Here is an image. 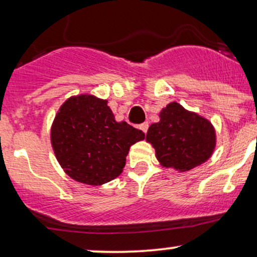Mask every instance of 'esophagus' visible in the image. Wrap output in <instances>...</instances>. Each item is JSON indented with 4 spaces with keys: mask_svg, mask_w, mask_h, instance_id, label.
I'll use <instances>...</instances> for the list:
<instances>
[{
    "mask_svg": "<svg viewBox=\"0 0 257 257\" xmlns=\"http://www.w3.org/2000/svg\"><path fill=\"white\" fill-rule=\"evenodd\" d=\"M139 128H140L141 131H143L144 133H146V132H147V129H149V123H147V122H145V123H141V124L139 125Z\"/></svg>",
    "mask_w": 257,
    "mask_h": 257,
    "instance_id": "esophagus-1",
    "label": "esophagus"
}]
</instances>
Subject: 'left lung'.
<instances>
[{"mask_svg":"<svg viewBox=\"0 0 257 257\" xmlns=\"http://www.w3.org/2000/svg\"><path fill=\"white\" fill-rule=\"evenodd\" d=\"M146 141L162 167L185 173L213 156L216 132L205 117L172 101L159 112V122L149 126Z\"/></svg>","mask_w":257,"mask_h":257,"instance_id":"obj_1","label":"left lung"}]
</instances>
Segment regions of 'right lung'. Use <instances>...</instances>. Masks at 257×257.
I'll return each instance as SVG.
<instances>
[{"label":"right lung","mask_w":257,"mask_h":257,"mask_svg":"<svg viewBox=\"0 0 257 257\" xmlns=\"http://www.w3.org/2000/svg\"><path fill=\"white\" fill-rule=\"evenodd\" d=\"M145 139L126 122H117L107 100L72 95L51 126V144L65 174L90 186L104 185L123 172L131 146Z\"/></svg>","instance_id":"right-lung-1"}]
</instances>
